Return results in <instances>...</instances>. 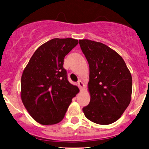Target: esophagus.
Masks as SVG:
<instances>
[{
	"label": "esophagus",
	"mask_w": 149,
	"mask_h": 149,
	"mask_svg": "<svg viewBox=\"0 0 149 149\" xmlns=\"http://www.w3.org/2000/svg\"><path fill=\"white\" fill-rule=\"evenodd\" d=\"M78 85H79V88H80L81 91H83V90L84 89V88H85V85H84V82L82 81L81 80H79V81H78Z\"/></svg>",
	"instance_id": "obj_1"
}]
</instances>
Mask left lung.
Here are the masks:
<instances>
[{
    "label": "left lung",
    "mask_w": 149,
    "mask_h": 149,
    "mask_svg": "<svg viewBox=\"0 0 149 149\" xmlns=\"http://www.w3.org/2000/svg\"><path fill=\"white\" fill-rule=\"evenodd\" d=\"M79 45L89 65L91 99L84 115L97 124L115 123L131 100V73L120 55L106 45L89 40H80Z\"/></svg>",
    "instance_id": "8db88e82"
}]
</instances>
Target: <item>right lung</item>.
<instances>
[{"label":"right lung","mask_w":149,"mask_h":149,"mask_svg":"<svg viewBox=\"0 0 149 149\" xmlns=\"http://www.w3.org/2000/svg\"><path fill=\"white\" fill-rule=\"evenodd\" d=\"M79 43L73 38H55L39 47L21 79V98L31 118L44 125L63 119L72 99L79 92L68 81L64 58Z\"/></svg>","instance_id":"right-lung-1"}]
</instances>
